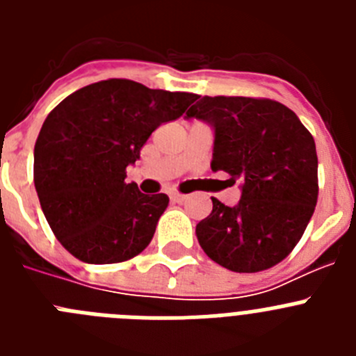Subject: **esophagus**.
Wrapping results in <instances>:
<instances>
[{
	"mask_svg": "<svg viewBox=\"0 0 356 356\" xmlns=\"http://www.w3.org/2000/svg\"><path fill=\"white\" fill-rule=\"evenodd\" d=\"M169 197H171V201H175V203H184V201L187 200V196L180 193H169Z\"/></svg>",
	"mask_w": 356,
	"mask_h": 356,
	"instance_id": "1",
	"label": "esophagus"
}]
</instances>
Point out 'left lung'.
Wrapping results in <instances>:
<instances>
[{"mask_svg":"<svg viewBox=\"0 0 356 356\" xmlns=\"http://www.w3.org/2000/svg\"><path fill=\"white\" fill-rule=\"evenodd\" d=\"M187 119L213 128L212 171L241 184V201L197 222L200 246L235 273L276 266L300 242L317 203V153L298 115L273 99L200 96Z\"/></svg>","mask_w":356,"mask_h":356,"instance_id":"obj_1","label":"left lung"}]
</instances>
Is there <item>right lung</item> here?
<instances>
[{
	"instance_id": "add662e5",
	"label": "right lung",
	"mask_w": 356,
	"mask_h": 356,
	"mask_svg": "<svg viewBox=\"0 0 356 356\" xmlns=\"http://www.w3.org/2000/svg\"><path fill=\"white\" fill-rule=\"evenodd\" d=\"M196 99L112 78L72 92L49 112L33 151V181L69 253L87 264H115L146 250L169 197L127 184V168L160 124L181 118Z\"/></svg>"
}]
</instances>
